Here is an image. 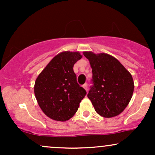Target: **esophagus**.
<instances>
[{"label":"esophagus","instance_id":"1","mask_svg":"<svg viewBox=\"0 0 155 155\" xmlns=\"http://www.w3.org/2000/svg\"><path fill=\"white\" fill-rule=\"evenodd\" d=\"M83 87L84 88V90H86L87 92V90H88V88H87V84H84L83 85Z\"/></svg>","mask_w":155,"mask_h":155}]
</instances>
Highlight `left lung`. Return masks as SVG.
<instances>
[{"label":"left lung","mask_w":155,"mask_h":155,"mask_svg":"<svg viewBox=\"0 0 155 155\" xmlns=\"http://www.w3.org/2000/svg\"><path fill=\"white\" fill-rule=\"evenodd\" d=\"M92 71L93 86L89 91L95 111L106 118L116 117L129 104L134 90L132 75L117 58L106 53L84 51Z\"/></svg>","instance_id":"1"}]
</instances>
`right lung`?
<instances>
[{"label":"right lung","instance_id":"1","mask_svg":"<svg viewBox=\"0 0 155 155\" xmlns=\"http://www.w3.org/2000/svg\"><path fill=\"white\" fill-rule=\"evenodd\" d=\"M81 58L79 51H62L51 59L35 80V98L42 111L51 120H70L86 95L73 69Z\"/></svg>","mask_w":155,"mask_h":155}]
</instances>
